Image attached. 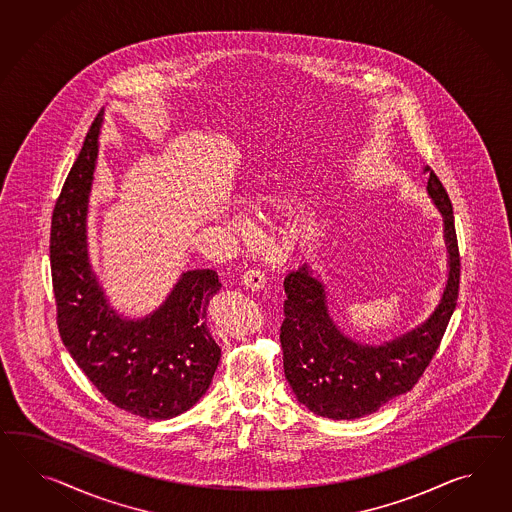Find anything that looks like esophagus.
<instances>
[{
  "label": "esophagus",
  "mask_w": 512,
  "mask_h": 512,
  "mask_svg": "<svg viewBox=\"0 0 512 512\" xmlns=\"http://www.w3.org/2000/svg\"><path fill=\"white\" fill-rule=\"evenodd\" d=\"M242 283L251 290H259L266 283V274L261 268H250L246 274L242 275Z\"/></svg>",
  "instance_id": "34e87169"
}]
</instances>
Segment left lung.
<instances>
[{
    "mask_svg": "<svg viewBox=\"0 0 512 512\" xmlns=\"http://www.w3.org/2000/svg\"><path fill=\"white\" fill-rule=\"evenodd\" d=\"M427 192L444 216L448 285L435 312L411 333L381 346L355 342L331 320L324 285L307 264L285 277V320L279 335L285 377L298 401L318 416L355 420L379 411L412 390L437 353L459 298L461 255L451 201L433 170Z\"/></svg>",
    "mask_w": 512,
    "mask_h": 512,
    "instance_id": "8db88e82",
    "label": "left lung"
}]
</instances>
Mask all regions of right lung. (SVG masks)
Wrapping results in <instances>:
<instances>
[{
    "label": "right lung",
    "mask_w": 512,
    "mask_h": 512,
    "mask_svg": "<svg viewBox=\"0 0 512 512\" xmlns=\"http://www.w3.org/2000/svg\"><path fill=\"white\" fill-rule=\"evenodd\" d=\"M100 127L98 114L51 216L57 327L77 366L113 405L148 420H168L196 405L218 368L222 351L207 325V307L222 283L214 270H190L144 320H125L109 307L87 253L88 192Z\"/></svg>",
    "instance_id": "right-lung-1"
}]
</instances>
